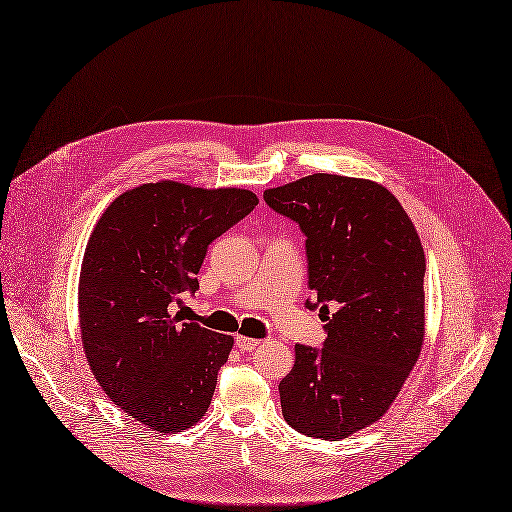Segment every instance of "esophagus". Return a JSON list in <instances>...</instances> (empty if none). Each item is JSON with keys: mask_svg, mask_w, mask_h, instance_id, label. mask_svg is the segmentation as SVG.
<instances>
[{"mask_svg": "<svg viewBox=\"0 0 512 512\" xmlns=\"http://www.w3.org/2000/svg\"><path fill=\"white\" fill-rule=\"evenodd\" d=\"M236 347H238L240 351H253V349L259 347V341L238 335V337H236Z\"/></svg>", "mask_w": 512, "mask_h": 512, "instance_id": "34e87169", "label": "esophagus"}]
</instances>
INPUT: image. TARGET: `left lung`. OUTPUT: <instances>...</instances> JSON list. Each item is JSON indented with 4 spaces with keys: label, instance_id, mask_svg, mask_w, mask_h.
I'll return each instance as SVG.
<instances>
[{
    "label": "left lung",
    "instance_id": "left-lung-1",
    "mask_svg": "<svg viewBox=\"0 0 512 512\" xmlns=\"http://www.w3.org/2000/svg\"><path fill=\"white\" fill-rule=\"evenodd\" d=\"M263 201L305 234L316 293L305 305L326 314L322 349L295 345L278 385L284 420L307 437L345 439L389 410L418 360L425 251L404 207L370 180L314 173Z\"/></svg>",
    "mask_w": 512,
    "mask_h": 512
}]
</instances>
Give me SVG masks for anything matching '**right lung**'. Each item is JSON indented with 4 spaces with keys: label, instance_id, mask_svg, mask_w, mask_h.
I'll use <instances>...</instances> for the list:
<instances>
[{
    "label": "right lung",
    "instance_id": "obj_1",
    "mask_svg": "<svg viewBox=\"0 0 512 512\" xmlns=\"http://www.w3.org/2000/svg\"><path fill=\"white\" fill-rule=\"evenodd\" d=\"M259 198L240 188L142 184L117 196L87 242L79 324L87 364L127 416L180 433L211 404L234 339L171 314L198 288L209 244Z\"/></svg>",
    "mask_w": 512,
    "mask_h": 512
}]
</instances>
